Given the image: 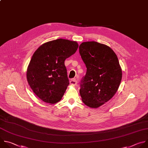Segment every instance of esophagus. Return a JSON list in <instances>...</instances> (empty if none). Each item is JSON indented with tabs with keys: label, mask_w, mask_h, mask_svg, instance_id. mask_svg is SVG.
<instances>
[{
	"label": "esophagus",
	"mask_w": 148,
	"mask_h": 148,
	"mask_svg": "<svg viewBox=\"0 0 148 148\" xmlns=\"http://www.w3.org/2000/svg\"><path fill=\"white\" fill-rule=\"evenodd\" d=\"M70 84H72V85L75 86V85H76V84H77V80H76L75 79H73L71 80V81H70Z\"/></svg>",
	"instance_id": "34e87169"
}]
</instances>
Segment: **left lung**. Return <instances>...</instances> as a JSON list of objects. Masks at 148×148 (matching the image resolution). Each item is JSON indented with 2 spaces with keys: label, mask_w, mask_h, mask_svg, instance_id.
Instances as JSON below:
<instances>
[{
  "label": "left lung",
  "mask_w": 148,
  "mask_h": 148,
  "mask_svg": "<svg viewBox=\"0 0 148 148\" xmlns=\"http://www.w3.org/2000/svg\"><path fill=\"white\" fill-rule=\"evenodd\" d=\"M79 53L87 71L79 90L85 105L97 108L116 93L122 79V70L115 53L108 46L95 41L82 42Z\"/></svg>",
  "instance_id": "8db88e82"
}]
</instances>
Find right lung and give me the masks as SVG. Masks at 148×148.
Masks as SVG:
<instances>
[{
	"instance_id": "1",
	"label": "right lung",
	"mask_w": 148,
	"mask_h": 148,
	"mask_svg": "<svg viewBox=\"0 0 148 148\" xmlns=\"http://www.w3.org/2000/svg\"><path fill=\"white\" fill-rule=\"evenodd\" d=\"M76 41L60 38L42 44L34 52L27 69V80L44 102L60 101L69 84L65 61L77 49Z\"/></svg>"
}]
</instances>
